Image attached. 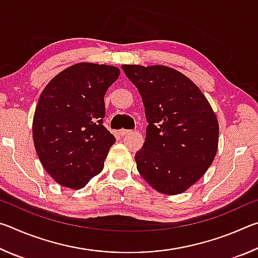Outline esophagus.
I'll return each mask as SVG.
<instances>
[{"label": "esophagus", "instance_id": "esophagus-1", "mask_svg": "<svg viewBox=\"0 0 258 258\" xmlns=\"http://www.w3.org/2000/svg\"><path fill=\"white\" fill-rule=\"evenodd\" d=\"M131 133H132V131H128V130H120L119 131V134L121 135V137H126V135H130Z\"/></svg>", "mask_w": 258, "mask_h": 258}]
</instances>
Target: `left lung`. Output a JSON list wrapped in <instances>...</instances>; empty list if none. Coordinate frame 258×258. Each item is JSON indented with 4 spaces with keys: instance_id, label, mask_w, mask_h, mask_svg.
<instances>
[{
    "instance_id": "1",
    "label": "left lung",
    "mask_w": 258,
    "mask_h": 258,
    "mask_svg": "<svg viewBox=\"0 0 258 258\" xmlns=\"http://www.w3.org/2000/svg\"><path fill=\"white\" fill-rule=\"evenodd\" d=\"M145 106L146 141L135 154L140 175L164 195H180L215 158L218 120L199 87L176 69L123 64Z\"/></svg>"
}]
</instances>
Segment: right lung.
<instances>
[{
    "instance_id": "right-lung-1",
    "label": "right lung",
    "mask_w": 258,
    "mask_h": 258,
    "mask_svg": "<svg viewBox=\"0 0 258 258\" xmlns=\"http://www.w3.org/2000/svg\"><path fill=\"white\" fill-rule=\"evenodd\" d=\"M115 66L80 62L47 83L33 118V140L43 168L64 187L82 189L101 173L116 139L102 125L104 95L117 81Z\"/></svg>"
}]
</instances>
